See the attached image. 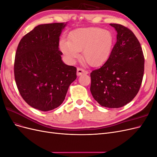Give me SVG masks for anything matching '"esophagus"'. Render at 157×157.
<instances>
[{
  "instance_id": "34e87169",
  "label": "esophagus",
  "mask_w": 157,
  "mask_h": 157,
  "mask_svg": "<svg viewBox=\"0 0 157 157\" xmlns=\"http://www.w3.org/2000/svg\"><path fill=\"white\" fill-rule=\"evenodd\" d=\"M88 72L87 71H85L84 69L82 68H77V76H80L82 75H87Z\"/></svg>"
}]
</instances>
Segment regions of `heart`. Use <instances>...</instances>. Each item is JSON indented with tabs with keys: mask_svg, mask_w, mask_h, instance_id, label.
Returning <instances> with one entry per match:
<instances>
[{
	"mask_svg": "<svg viewBox=\"0 0 157 157\" xmlns=\"http://www.w3.org/2000/svg\"><path fill=\"white\" fill-rule=\"evenodd\" d=\"M114 36L110 31L99 27H85L74 30L69 40L62 39L59 48L70 61H75L83 50L84 60L93 67L105 63L113 50Z\"/></svg>",
	"mask_w": 157,
	"mask_h": 157,
	"instance_id": "heart-1",
	"label": "heart"
}]
</instances>
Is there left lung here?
Returning <instances> with one entry per match:
<instances>
[{
  "label": "left lung",
  "instance_id": "1",
  "mask_svg": "<svg viewBox=\"0 0 157 157\" xmlns=\"http://www.w3.org/2000/svg\"><path fill=\"white\" fill-rule=\"evenodd\" d=\"M117 33V42L101 67L90 73V92L99 105L119 108L138 93L143 80L145 59L139 40L131 30L110 23Z\"/></svg>",
  "mask_w": 157,
  "mask_h": 157
}]
</instances>
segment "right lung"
<instances>
[{
  "mask_svg": "<svg viewBox=\"0 0 157 157\" xmlns=\"http://www.w3.org/2000/svg\"><path fill=\"white\" fill-rule=\"evenodd\" d=\"M66 25L35 27L22 38L16 50L14 77L17 89L28 105L42 111L58 107L77 78V68L63 62L58 47Z\"/></svg>",
  "mask_w": 157,
  "mask_h": 157,
  "instance_id": "right-lung-1",
  "label": "right lung"
}]
</instances>
